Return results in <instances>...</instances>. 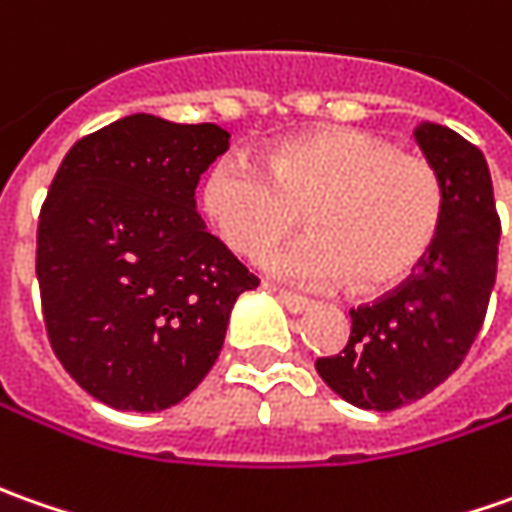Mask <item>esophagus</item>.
Wrapping results in <instances>:
<instances>
[{
	"label": "esophagus",
	"mask_w": 512,
	"mask_h": 512,
	"mask_svg": "<svg viewBox=\"0 0 512 512\" xmlns=\"http://www.w3.org/2000/svg\"><path fill=\"white\" fill-rule=\"evenodd\" d=\"M277 297H280V303L291 311V314H303V311L311 309V300L306 297H297V294H291V291H283V289H272Z\"/></svg>",
	"instance_id": "obj_1"
}]
</instances>
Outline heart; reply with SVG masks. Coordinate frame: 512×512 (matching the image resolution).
<instances>
[{
  "instance_id": "b5f03b06",
  "label": "heart",
  "mask_w": 512,
  "mask_h": 512,
  "mask_svg": "<svg viewBox=\"0 0 512 512\" xmlns=\"http://www.w3.org/2000/svg\"><path fill=\"white\" fill-rule=\"evenodd\" d=\"M201 198L218 238L249 260L291 235L306 212L314 235L263 260L277 280L306 289L348 280L357 291L397 286L431 252L445 215L431 161L357 127L286 138L266 169L223 155L206 172Z\"/></svg>"
}]
</instances>
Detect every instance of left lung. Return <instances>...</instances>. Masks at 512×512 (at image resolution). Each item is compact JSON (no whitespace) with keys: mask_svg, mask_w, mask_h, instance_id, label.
<instances>
[{"mask_svg":"<svg viewBox=\"0 0 512 512\" xmlns=\"http://www.w3.org/2000/svg\"><path fill=\"white\" fill-rule=\"evenodd\" d=\"M414 138L445 189L439 235L397 291L351 309L343 351L317 360L328 388L362 411H397L442 385L476 340L496 283L502 226L485 155L431 121Z\"/></svg>","mask_w":512,"mask_h":512,"instance_id":"obj_1","label":"left lung"}]
</instances>
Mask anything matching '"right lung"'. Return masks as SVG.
I'll return each mask as SVG.
<instances>
[{"instance_id":"1","label":"right lung","mask_w":512,"mask_h":512,"mask_svg":"<svg viewBox=\"0 0 512 512\" xmlns=\"http://www.w3.org/2000/svg\"><path fill=\"white\" fill-rule=\"evenodd\" d=\"M229 150L218 124L135 113L76 141L39 215L36 277L64 371L118 411L189 397L257 277L195 212V186Z\"/></svg>"}]
</instances>
